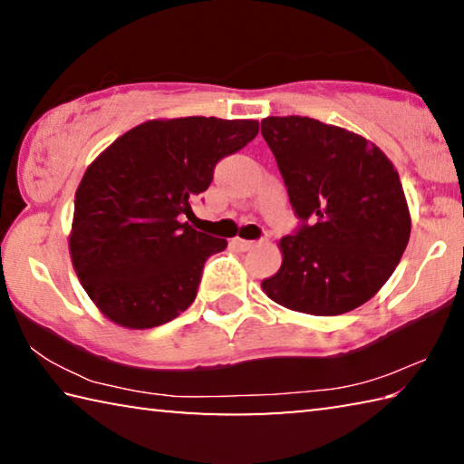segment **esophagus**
I'll return each instance as SVG.
<instances>
[{
	"label": "esophagus",
	"mask_w": 464,
	"mask_h": 464,
	"mask_svg": "<svg viewBox=\"0 0 464 464\" xmlns=\"http://www.w3.org/2000/svg\"><path fill=\"white\" fill-rule=\"evenodd\" d=\"M233 246L235 247H239V249H251L254 246H257V241H249V239H239V237H235L233 241Z\"/></svg>",
	"instance_id": "34e87169"
}]
</instances>
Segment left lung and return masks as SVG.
<instances>
[{"label":"left lung","mask_w":464,"mask_h":464,"mask_svg":"<svg viewBox=\"0 0 464 464\" xmlns=\"http://www.w3.org/2000/svg\"><path fill=\"white\" fill-rule=\"evenodd\" d=\"M262 137L303 221L280 239L282 266L262 290L307 315L360 307L391 278L410 241L395 166L371 140L309 116H268Z\"/></svg>","instance_id":"left-lung-1"}]
</instances>
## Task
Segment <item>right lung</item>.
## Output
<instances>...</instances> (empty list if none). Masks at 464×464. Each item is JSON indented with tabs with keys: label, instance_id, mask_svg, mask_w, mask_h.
I'll use <instances>...</instances> for the list:
<instances>
[{
	"label": "right lung",
	"instance_id": "add662e5",
	"mask_svg": "<svg viewBox=\"0 0 464 464\" xmlns=\"http://www.w3.org/2000/svg\"><path fill=\"white\" fill-rule=\"evenodd\" d=\"M257 130V121L155 119L90 163L75 192L69 254L102 315L151 329L190 307L204 262L227 239L192 229L182 215L213 182L217 161Z\"/></svg>",
	"mask_w": 464,
	"mask_h": 464
}]
</instances>
